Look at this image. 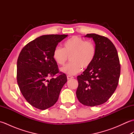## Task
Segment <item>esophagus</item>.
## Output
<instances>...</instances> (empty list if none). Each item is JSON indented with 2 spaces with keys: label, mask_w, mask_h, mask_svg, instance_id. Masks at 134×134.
<instances>
[{
  "label": "esophagus",
  "mask_w": 134,
  "mask_h": 134,
  "mask_svg": "<svg viewBox=\"0 0 134 134\" xmlns=\"http://www.w3.org/2000/svg\"><path fill=\"white\" fill-rule=\"evenodd\" d=\"M74 77L72 76H71V75H67V79H69V80H70V79L73 78Z\"/></svg>",
  "instance_id": "34e87169"
}]
</instances>
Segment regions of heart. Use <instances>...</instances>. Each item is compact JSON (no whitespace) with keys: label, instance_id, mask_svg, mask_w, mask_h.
Wrapping results in <instances>:
<instances>
[{"label":"heart","instance_id":"heart-1","mask_svg":"<svg viewBox=\"0 0 134 134\" xmlns=\"http://www.w3.org/2000/svg\"><path fill=\"white\" fill-rule=\"evenodd\" d=\"M96 55V46L93 41L79 36H73L63 44V48L56 47L52 57L57 64L64 65L70 57L71 62L63 67L62 71L69 75L76 74L82 67L90 66Z\"/></svg>","mask_w":134,"mask_h":134}]
</instances>
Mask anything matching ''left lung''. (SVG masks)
Masks as SVG:
<instances>
[{
	"instance_id": "left-lung-1",
	"label": "left lung",
	"mask_w": 134,
	"mask_h": 134,
	"mask_svg": "<svg viewBox=\"0 0 134 134\" xmlns=\"http://www.w3.org/2000/svg\"><path fill=\"white\" fill-rule=\"evenodd\" d=\"M95 42L96 55L90 66L77 76L76 94L84 105L94 107L106 102L115 92L120 75L118 53L110 40L97 34H87Z\"/></svg>"
}]
</instances>
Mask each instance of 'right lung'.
Instances as JSON below:
<instances>
[{
  "instance_id": "add662e5",
  "label": "right lung",
  "mask_w": 134,
  "mask_h": 134,
  "mask_svg": "<svg viewBox=\"0 0 134 134\" xmlns=\"http://www.w3.org/2000/svg\"><path fill=\"white\" fill-rule=\"evenodd\" d=\"M67 36H41L27 44L19 53L17 83L26 100L37 109L44 110L55 105L67 81V76L60 71L52 57L54 49ZM56 74L57 77L53 78Z\"/></svg>"
}]
</instances>
